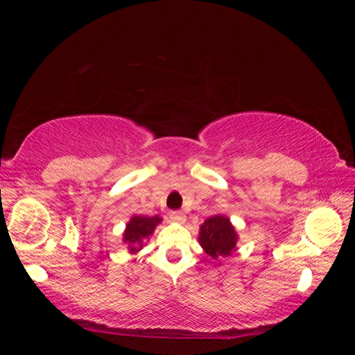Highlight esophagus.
Segmentation results:
<instances>
[{
    "label": "esophagus",
    "instance_id": "1",
    "mask_svg": "<svg viewBox=\"0 0 355 355\" xmlns=\"http://www.w3.org/2000/svg\"><path fill=\"white\" fill-rule=\"evenodd\" d=\"M170 219L175 220V222H185V214L179 211V210H171L170 211Z\"/></svg>",
    "mask_w": 355,
    "mask_h": 355
}]
</instances>
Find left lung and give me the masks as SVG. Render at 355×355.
<instances>
[{"instance_id":"obj_1","label":"left lung","mask_w":355,"mask_h":355,"mask_svg":"<svg viewBox=\"0 0 355 355\" xmlns=\"http://www.w3.org/2000/svg\"><path fill=\"white\" fill-rule=\"evenodd\" d=\"M200 244L209 256H230L237 243V234L230 219L225 216H211L204 220L200 228Z\"/></svg>"}]
</instances>
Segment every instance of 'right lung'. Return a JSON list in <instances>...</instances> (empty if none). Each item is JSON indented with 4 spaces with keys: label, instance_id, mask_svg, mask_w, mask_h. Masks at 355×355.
<instances>
[{
    "label": "right lung",
    "instance_id": "obj_1",
    "mask_svg": "<svg viewBox=\"0 0 355 355\" xmlns=\"http://www.w3.org/2000/svg\"><path fill=\"white\" fill-rule=\"evenodd\" d=\"M161 219L158 216H133L132 220L127 223V228L124 232V243L128 244V249L132 253L141 250L145 240L151 235L159 223Z\"/></svg>",
    "mask_w": 355,
    "mask_h": 355
}]
</instances>
